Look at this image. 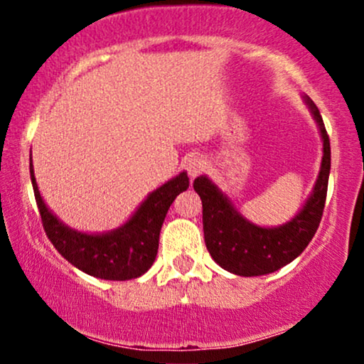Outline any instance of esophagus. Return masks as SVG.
Here are the masks:
<instances>
[{"instance_id": "1", "label": "esophagus", "mask_w": 364, "mask_h": 364, "mask_svg": "<svg viewBox=\"0 0 364 364\" xmlns=\"http://www.w3.org/2000/svg\"><path fill=\"white\" fill-rule=\"evenodd\" d=\"M203 168H205V161H203L202 157H191V159H188V162H186V171H188V174H190L191 178L198 176V174L203 171Z\"/></svg>"}]
</instances>
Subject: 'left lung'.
Listing matches in <instances>:
<instances>
[{
  "label": "left lung",
  "instance_id": "1",
  "mask_svg": "<svg viewBox=\"0 0 364 364\" xmlns=\"http://www.w3.org/2000/svg\"><path fill=\"white\" fill-rule=\"evenodd\" d=\"M303 101L318 127L323 156L310 196L298 214L287 223L274 228L253 224L210 178L205 174L195 178L193 188L203 205V236L207 250L215 263L228 272L241 277L272 274L298 258L318 229L327 198L330 141L318 107L308 95H303Z\"/></svg>",
  "mask_w": 364,
  "mask_h": 364
}]
</instances>
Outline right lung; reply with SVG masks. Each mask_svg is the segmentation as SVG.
Wrapping results in <instances>:
<instances>
[{
	"mask_svg": "<svg viewBox=\"0 0 364 364\" xmlns=\"http://www.w3.org/2000/svg\"><path fill=\"white\" fill-rule=\"evenodd\" d=\"M31 179L44 231L54 248L78 270L104 281H128L147 272L157 257L159 235L171 203L190 186L188 174L183 171L150 191L119 228L104 232H82L66 225L46 205L34 176L32 150Z\"/></svg>",
	"mask_w": 364,
	"mask_h": 364,
	"instance_id": "1",
	"label": "right lung"
}]
</instances>
